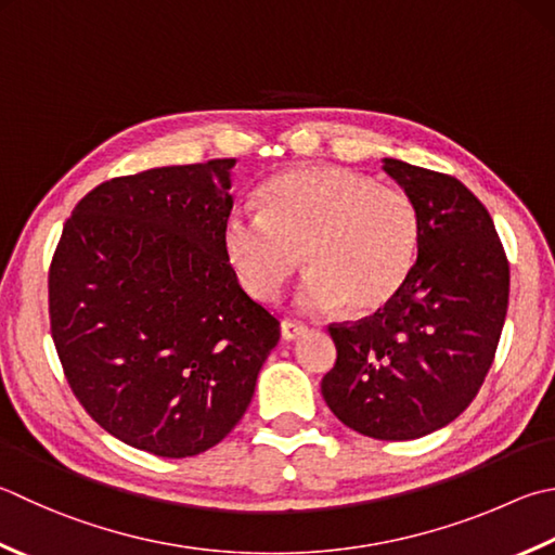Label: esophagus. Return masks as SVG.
Segmentation results:
<instances>
[{"instance_id": "1", "label": "esophagus", "mask_w": 555, "mask_h": 555, "mask_svg": "<svg viewBox=\"0 0 555 555\" xmlns=\"http://www.w3.org/2000/svg\"><path fill=\"white\" fill-rule=\"evenodd\" d=\"M309 328L301 326V323H295V321H282L280 326V333H282V340H297L299 336H305Z\"/></svg>"}]
</instances>
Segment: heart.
Here are the masks:
<instances>
[{
	"label": "heart",
	"mask_w": 555,
	"mask_h": 555,
	"mask_svg": "<svg viewBox=\"0 0 555 555\" xmlns=\"http://www.w3.org/2000/svg\"><path fill=\"white\" fill-rule=\"evenodd\" d=\"M222 248L256 301H275L305 256L311 273L297 292L301 311L328 313L345 305L352 313H374L413 273L421 215L399 188L340 166H305L260 188V215H229Z\"/></svg>",
	"instance_id": "obj_1"
}]
</instances>
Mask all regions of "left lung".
Wrapping results in <instances>:
<instances>
[{"label": "left lung", "instance_id": "8db88e82", "mask_svg": "<svg viewBox=\"0 0 555 555\" xmlns=\"http://www.w3.org/2000/svg\"><path fill=\"white\" fill-rule=\"evenodd\" d=\"M421 215L403 289L374 317L331 326L338 360L321 382L333 415L374 440H417L474 401L503 333L509 266L483 203L456 181L386 156Z\"/></svg>", "mask_w": 555, "mask_h": 555}]
</instances>
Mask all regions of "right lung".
I'll use <instances>...</instances> for the list:
<instances>
[{"mask_svg": "<svg viewBox=\"0 0 555 555\" xmlns=\"http://www.w3.org/2000/svg\"><path fill=\"white\" fill-rule=\"evenodd\" d=\"M234 164L101 183L50 266V328L72 391L103 430L156 456L222 442L280 340V321L224 258Z\"/></svg>", "mask_w": 555, "mask_h": 555, "instance_id": "add662e5", "label": "right lung"}]
</instances>
